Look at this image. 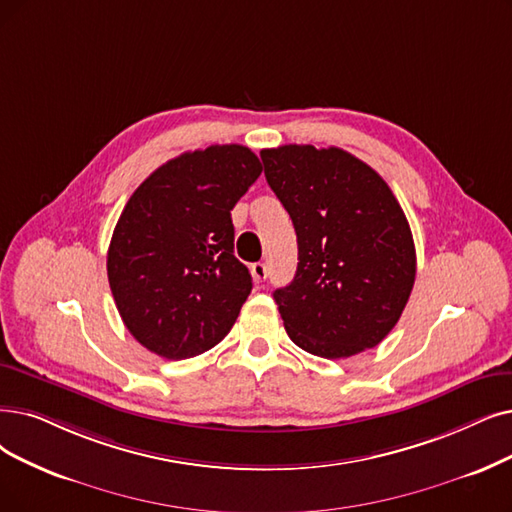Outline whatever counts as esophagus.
<instances>
[{"instance_id": "obj_1", "label": "esophagus", "mask_w": 512, "mask_h": 512, "mask_svg": "<svg viewBox=\"0 0 512 512\" xmlns=\"http://www.w3.org/2000/svg\"><path fill=\"white\" fill-rule=\"evenodd\" d=\"M252 277H254L258 283H262L264 279H267V277H269L267 264H264V262H254V264H252Z\"/></svg>"}]
</instances>
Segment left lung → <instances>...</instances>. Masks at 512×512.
<instances>
[{"label":"left lung","mask_w":512,"mask_h":512,"mask_svg":"<svg viewBox=\"0 0 512 512\" xmlns=\"http://www.w3.org/2000/svg\"><path fill=\"white\" fill-rule=\"evenodd\" d=\"M298 237V269L273 292L302 351L342 359L374 349L399 321L416 279L410 224L382 176L338 147L260 153Z\"/></svg>","instance_id":"8db88e82"}]
</instances>
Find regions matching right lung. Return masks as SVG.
<instances>
[{
    "label": "right lung",
    "instance_id": "1",
    "mask_svg": "<svg viewBox=\"0 0 512 512\" xmlns=\"http://www.w3.org/2000/svg\"><path fill=\"white\" fill-rule=\"evenodd\" d=\"M262 172L241 145L182 153L128 199L107 252V275L128 332L166 359L210 351L252 292L233 254L231 210Z\"/></svg>",
    "mask_w": 512,
    "mask_h": 512
}]
</instances>
